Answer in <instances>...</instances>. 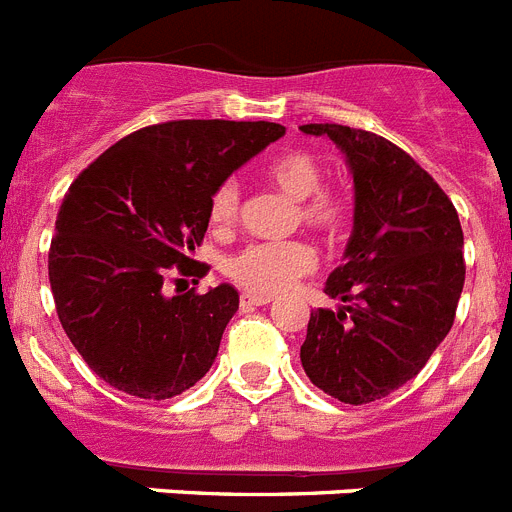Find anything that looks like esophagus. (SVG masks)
I'll list each match as a JSON object with an SVG mask.
<instances>
[{
	"mask_svg": "<svg viewBox=\"0 0 512 512\" xmlns=\"http://www.w3.org/2000/svg\"><path fill=\"white\" fill-rule=\"evenodd\" d=\"M271 300H274V297L251 295V292H246V295H241V307H264V305H269Z\"/></svg>",
	"mask_w": 512,
	"mask_h": 512,
	"instance_id": "esophagus-1",
	"label": "esophagus"
}]
</instances>
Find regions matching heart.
Wrapping results in <instances>:
<instances>
[{"label":"heart","mask_w":512,"mask_h":512,"mask_svg":"<svg viewBox=\"0 0 512 512\" xmlns=\"http://www.w3.org/2000/svg\"><path fill=\"white\" fill-rule=\"evenodd\" d=\"M269 179L279 192L300 202L302 223L325 235L341 233L348 223V205L343 197L323 192L325 169L318 158L305 151H292L266 166ZM241 215V187L225 179L212 192L210 220L217 228H230ZM315 266V253L302 241L248 243L225 261V274L253 295H277Z\"/></svg>","instance_id":"b5f03b06"}]
</instances>
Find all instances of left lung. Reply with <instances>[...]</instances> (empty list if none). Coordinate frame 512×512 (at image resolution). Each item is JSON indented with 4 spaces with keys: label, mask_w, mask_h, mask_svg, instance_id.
Wrapping results in <instances>:
<instances>
[{
    "label": "left lung",
    "mask_w": 512,
    "mask_h": 512,
    "mask_svg": "<svg viewBox=\"0 0 512 512\" xmlns=\"http://www.w3.org/2000/svg\"><path fill=\"white\" fill-rule=\"evenodd\" d=\"M300 130L333 140L354 179L346 264L323 289L338 307L310 312L300 361L325 395L364 405L410 382L449 336L464 233L446 192L395 143L328 122Z\"/></svg>",
    "instance_id": "left-lung-1"
}]
</instances>
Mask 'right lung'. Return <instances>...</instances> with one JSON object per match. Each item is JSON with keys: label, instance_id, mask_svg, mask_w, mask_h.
Returning a JSON list of instances; mask_svg holds the SVG:
<instances>
[{"label": "right lung", "instance_id": "add662e5", "mask_svg": "<svg viewBox=\"0 0 512 512\" xmlns=\"http://www.w3.org/2000/svg\"><path fill=\"white\" fill-rule=\"evenodd\" d=\"M284 135L277 122L174 120L135 130L81 171L56 217L48 279L58 320L97 377L143 400L182 395L210 372L238 289L166 295L192 259L220 184Z\"/></svg>", "mask_w": 512, "mask_h": 512}]
</instances>
